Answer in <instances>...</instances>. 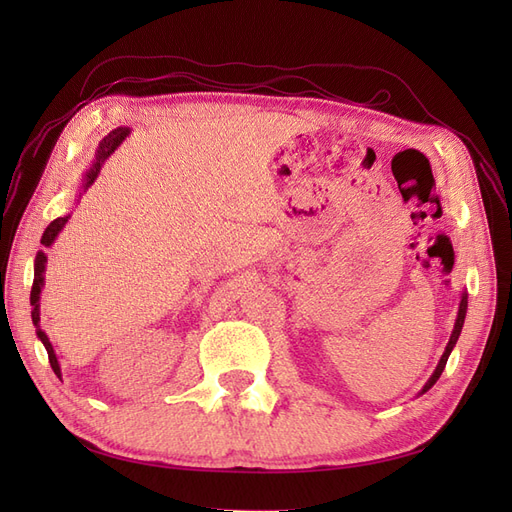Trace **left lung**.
<instances>
[{
	"label": "left lung",
	"instance_id": "obj_1",
	"mask_svg": "<svg viewBox=\"0 0 512 512\" xmlns=\"http://www.w3.org/2000/svg\"><path fill=\"white\" fill-rule=\"evenodd\" d=\"M466 312H468V294L463 292V294H461V303H459V312H457V320H455V329H453V333H451V339H448V344H446V350H444V354H442V359H440L436 371H433V374H431V378L425 382L421 393H427V391L431 389V386L438 382V378L442 376V371H444L446 361H448V354L453 352V348H455V344H457V339H459V335H461V327H463V320H466Z\"/></svg>",
	"mask_w": 512,
	"mask_h": 512
}]
</instances>
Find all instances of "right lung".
<instances>
[{"instance_id": "1", "label": "right lung", "mask_w": 512, "mask_h": 512, "mask_svg": "<svg viewBox=\"0 0 512 512\" xmlns=\"http://www.w3.org/2000/svg\"><path fill=\"white\" fill-rule=\"evenodd\" d=\"M128 134H130V130H128V128H117V130H113L111 134L102 138V143H100L98 153H96V160H94V164H91V168L87 170V175H85V179H83V190H87L89 185L96 181V177H98V173H100V168H102L104 160H106L108 156H111V153H113V151H115L123 141H126V136H128ZM68 220H70V215H64V218H57V220H53L49 226H46V230H44V235H42L40 243H42L44 247L53 245L55 237L59 235V230L66 226V222H68ZM44 269H46V254H44V252H38L36 262H34V286H32V297H29V301H32V305H34V309H32V320H34V327H36V335L40 337V342L44 344L46 352H49V363H51L53 371H55V374L61 378V369H59V363H57L55 350H53V346H51V342H49V337H46V333L40 329V292H42V286H44Z\"/></svg>"}]
</instances>
